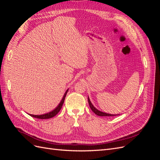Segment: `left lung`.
I'll list each match as a JSON object with an SVG mask.
<instances>
[{
  "instance_id": "obj_1",
  "label": "left lung",
  "mask_w": 160,
  "mask_h": 160,
  "mask_svg": "<svg viewBox=\"0 0 160 160\" xmlns=\"http://www.w3.org/2000/svg\"><path fill=\"white\" fill-rule=\"evenodd\" d=\"M88 102H89V105L90 106V108L91 109V110L93 111V112L99 116H115V115H113V114H109V113H104L102 112V111H99L98 109H96L94 106L93 105V104L91 103V101L88 97Z\"/></svg>"
}]
</instances>
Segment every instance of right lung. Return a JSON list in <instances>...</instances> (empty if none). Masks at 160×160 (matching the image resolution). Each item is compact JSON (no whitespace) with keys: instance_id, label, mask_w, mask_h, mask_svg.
<instances>
[{"instance_id":"right-lung-1","label":"right lung","mask_w":160,"mask_h":160,"mask_svg":"<svg viewBox=\"0 0 160 160\" xmlns=\"http://www.w3.org/2000/svg\"><path fill=\"white\" fill-rule=\"evenodd\" d=\"M68 90L67 89L66 91V92L64 94V96L63 98H62V100L61 101L60 103L58 105L57 107L55 109H53L52 111H51V112H49L47 113H45V114H42V115H32V114H28L29 115H31V117H33V118H38V119H50L51 118H53L54 116H55L59 112V111L61 110L62 106V104H63L64 103V101H65V97H66V95L67 93V92H68Z\"/></svg>"}]
</instances>
